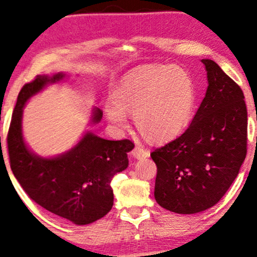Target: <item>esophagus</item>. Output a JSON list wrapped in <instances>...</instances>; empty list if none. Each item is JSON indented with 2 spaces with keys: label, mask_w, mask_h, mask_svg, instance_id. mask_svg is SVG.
Returning a JSON list of instances; mask_svg holds the SVG:
<instances>
[{
  "label": "esophagus",
  "mask_w": 257,
  "mask_h": 257,
  "mask_svg": "<svg viewBox=\"0 0 257 257\" xmlns=\"http://www.w3.org/2000/svg\"><path fill=\"white\" fill-rule=\"evenodd\" d=\"M132 155H133V157H136V159L140 160V159H142V157H148L149 152L144 147V146L136 145V147H134L133 152H132Z\"/></svg>",
  "instance_id": "1"
}]
</instances>
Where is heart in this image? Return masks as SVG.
<instances>
[{"instance_id": "b5f03b06", "label": "heart", "mask_w": 257, "mask_h": 257, "mask_svg": "<svg viewBox=\"0 0 257 257\" xmlns=\"http://www.w3.org/2000/svg\"><path fill=\"white\" fill-rule=\"evenodd\" d=\"M115 102L104 111L118 127L132 113L139 132L148 140L172 139L187 127L196 105L194 80L186 70L171 64L142 66L130 72L113 90Z\"/></svg>"}]
</instances>
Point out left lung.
<instances>
[{"label": "left lung", "instance_id": "8db88e82", "mask_svg": "<svg viewBox=\"0 0 257 257\" xmlns=\"http://www.w3.org/2000/svg\"><path fill=\"white\" fill-rule=\"evenodd\" d=\"M208 88L191 125L152 152L156 202L177 214H196L218 202L247 154V108L239 87L218 64L202 60Z\"/></svg>", "mask_w": 257, "mask_h": 257}]
</instances>
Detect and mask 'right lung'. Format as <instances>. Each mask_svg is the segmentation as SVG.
Returning <instances> with one entry per match:
<instances>
[{
    "mask_svg": "<svg viewBox=\"0 0 257 257\" xmlns=\"http://www.w3.org/2000/svg\"><path fill=\"white\" fill-rule=\"evenodd\" d=\"M64 78L66 74L62 72L38 76L24 85L8 132V152L16 179L34 202L74 224L86 225L111 210L110 183L116 173L127 168V153L134 145L127 139L106 140L86 132L73 148L61 155L41 157L31 152L23 138V108L47 85ZM101 118V110L94 108L92 124H97Z\"/></svg>",
    "mask_w": 257,
    "mask_h": 257,
    "instance_id": "1",
    "label": "right lung"
}]
</instances>
